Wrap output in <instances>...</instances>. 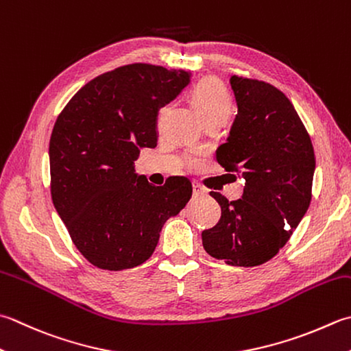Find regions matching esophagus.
<instances>
[{"label":"esophagus","instance_id":"obj_1","mask_svg":"<svg viewBox=\"0 0 351 351\" xmlns=\"http://www.w3.org/2000/svg\"><path fill=\"white\" fill-rule=\"evenodd\" d=\"M207 189L204 187V185H201L199 182H193V196L195 197H199V196H207Z\"/></svg>","mask_w":351,"mask_h":351}]
</instances>
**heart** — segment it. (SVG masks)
I'll use <instances>...</instances> for the list:
<instances>
[{
  "label": "heart",
  "mask_w": 351,
  "mask_h": 351,
  "mask_svg": "<svg viewBox=\"0 0 351 351\" xmlns=\"http://www.w3.org/2000/svg\"><path fill=\"white\" fill-rule=\"evenodd\" d=\"M191 100L204 123L219 120L226 121L232 112V100L221 80L205 79L199 82L191 93ZM161 112H164V109Z\"/></svg>",
  "instance_id": "b5f03b06"
}]
</instances>
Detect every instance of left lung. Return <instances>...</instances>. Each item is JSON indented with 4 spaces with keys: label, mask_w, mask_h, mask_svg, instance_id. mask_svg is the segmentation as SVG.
Returning <instances> with one entry per match:
<instances>
[{
    "label": "left lung",
    "mask_w": 351,
    "mask_h": 351,
    "mask_svg": "<svg viewBox=\"0 0 351 351\" xmlns=\"http://www.w3.org/2000/svg\"><path fill=\"white\" fill-rule=\"evenodd\" d=\"M237 115L216 150L226 171L245 180L242 199L211 191L222 215L202 231L211 257L231 266H258L283 248L311 205L313 146L286 95L266 82L231 75Z\"/></svg>",
    "instance_id": "obj_1"
}]
</instances>
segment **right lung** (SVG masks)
Instances as JSON below:
<instances>
[{"label": "right lung", "mask_w": 351, "mask_h": 351, "mask_svg": "<svg viewBox=\"0 0 351 351\" xmlns=\"http://www.w3.org/2000/svg\"><path fill=\"white\" fill-rule=\"evenodd\" d=\"M190 84V73L130 64L80 88L50 138L51 199L89 263L130 269L152 256L162 225L191 197V182L162 187L135 173L141 147H156L158 111Z\"/></svg>", "instance_id": "right-lung-1"}]
</instances>
